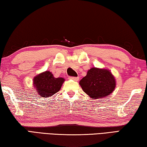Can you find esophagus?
Segmentation results:
<instances>
[{
	"label": "esophagus",
	"mask_w": 147,
	"mask_h": 147,
	"mask_svg": "<svg viewBox=\"0 0 147 147\" xmlns=\"http://www.w3.org/2000/svg\"><path fill=\"white\" fill-rule=\"evenodd\" d=\"M69 79L73 80L74 81H78L79 80V77H74V76H69Z\"/></svg>",
	"instance_id": "obj_1"
}]
</instances>
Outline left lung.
Returning <instances> with one entry per match:
<instances>
[{
  "label": "left lung",
  "instance_id": "obj_1",
  "mask_svg": "<svg viewBox=\"0 0 147 147\" xmlns=\"http://www.w3.org/2000/svg\"><path fill=\"white\" fill-rule=\"evenodd\" d=\"M80 85L90 97L98 99L112 93L115 88V81L110 71L93 67L80 81Z\"/></svg>",
  "mask_w": 147,
  "mask_h": 147
}]
</instances>
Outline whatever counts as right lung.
<instances>
[{
  "mask_svg": "<svg viewBox=\"0 0 147 147\" xmlns=\"http://www.w3.org/2000/svg\"><path fill=\"white\" fill-rule=\"evenodd\" d=\"M64 80L63 78H54L51 72L45 71L35 77L34 84L39 95L49 97L60 90Z\"/></svg>",
  "mask_w": 147,
  "mask_h": 147,
  "instance_id": "add662e5",
  "label": "right lung"
}]
</instances>
